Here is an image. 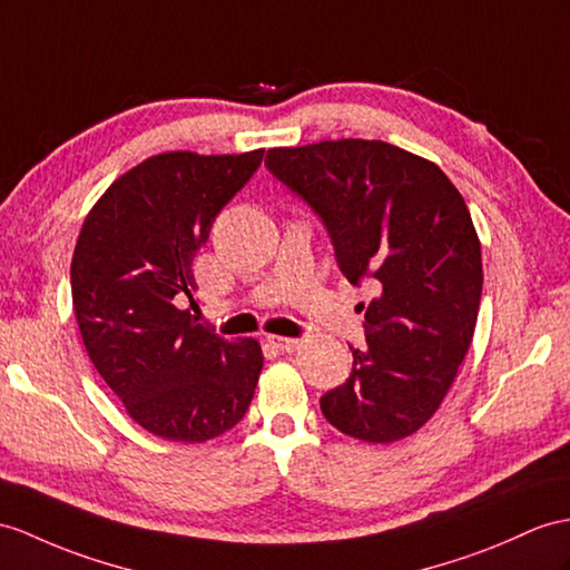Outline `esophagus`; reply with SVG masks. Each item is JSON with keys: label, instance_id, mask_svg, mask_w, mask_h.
<instances>
[{"label": "esophagus", "instance_id": "34e87169", "mask_svg": "<svg viewBox=\"0 0 570 570\" xmlns=\"http://www.w3.org/2000/svg\"><path fill=\"white\" fill-rule=\"evenodd\" d=\"M268 343L273 345V348L283 351V353H293L299 348L297 338H285V336H268Z\"/></svg>", "mask_w": 570, "mask_h": 570}]
</instances>
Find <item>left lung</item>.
I'll return each mask as SVG.
<instances>
[{
	"label": "left lung",
	"instance_id": "obj_1",
	"mask_svg": "<svg viewBox=\"0 0 570 570\" xmlns=\"http://www.w3.org/2000/svg\"><path fill=\"white\" fill-rule=\"evenodd\" d=\"M273 178L322 222L341 273L367 285L365 348L324 419L365 442L415 433L445 399L474 336L481 244L466 203L433 161L382 140L275 147Z\"/></svg>",
	"mask_w": 570,
	"mask_h": 570
}]
</instances>
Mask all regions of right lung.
I'll return each instance as SVG.
<instances>
[{
  "instance_id": "obj_1",
  "label": "right lung",
  "mask_w": 570,
  "mask_h": 570,
  "mask_svg": "<svg viewBox=\"0 0 570 570\" xmlns=\"http://www.w3.org/2000/svg\"><path fill=\"white\" fill-rule=\"evenodd\" d=\"M261 159L263 149L149 157L81 225L69 271L81 341L132 419L164 440H213L254 399L261 345L222 338L178 302L193 299V258Z\"/></svg>"
}]
</instances>
